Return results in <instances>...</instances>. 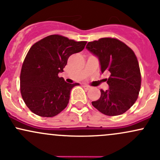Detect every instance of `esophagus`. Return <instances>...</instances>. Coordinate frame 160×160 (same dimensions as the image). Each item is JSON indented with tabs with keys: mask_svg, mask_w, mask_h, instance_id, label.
<instances>
[{
	"mask_svg": "<svg viewBox=\"0 0 160 160\" xmlns=\"http://www.w3.org/2000/svg\"><path fill=\"white\" fill-rule=\"evenodd\" d=\"M83 88H85V89H86V90H88V89L89 88H90V86H88V85H83Z\"/></svg>",
	"mask_w": 160,
	"mask_h": 160,
	"instance_id": "34e87169",
	"label": "esophagus"
}]
</instances>
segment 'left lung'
I'll use <instances>...</instances> for the list:
<instances>
[{
    "instance_id": "8db88e82",
    "label": "left lung",
    "mask_w": 160,
    "mask_h": 160,
    "mask_svg": "<svg viewBox=\"0 0 160 160\" xmlns=\"http://www.w3.org/2000/svg\"><path fill=\"white\" fill-rule=\"evenodd\" d=\"M88 50L98 56L101 73L108 72V90L101 89V97L92 104L102 114L118 116L126 112L137 101L141 75L134 52L116 38L105 37L88 42Z\"/></svg>"
}]
</instances>
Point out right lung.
I'll list each match as a JSON object with an SVG mask.
<instances>
[{"mask_svg":"<svg viewBox=\"0 0 160 160\" xmlns=\"http://www.w3.org/2000/svg\"><path fill=\"white\" fill-rule=\"evenodd\" d=\"M86 43L54 34L31 46L23 61L20 80L23 100L32 113L52 118L67 107L72 88L78 83H67L58 74L63 72L68 57L83 50Z\"/></svg>","mask_w":160,"mask_h":160,"instance_id":"right-lung-1","label":"right lung"}]
</instances>
